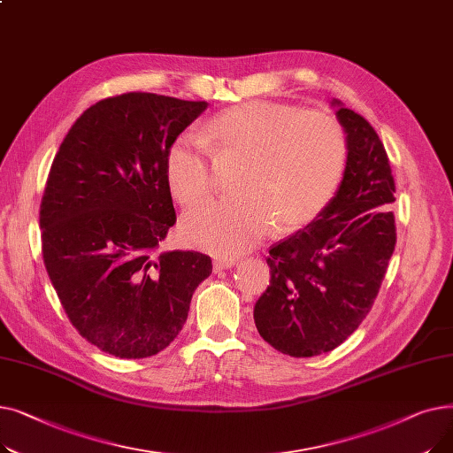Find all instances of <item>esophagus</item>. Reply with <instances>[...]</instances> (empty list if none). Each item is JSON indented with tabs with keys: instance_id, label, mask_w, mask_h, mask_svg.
<instances>
[{
	"instance_id": "obj_1",
	"label": "esophagus",
	"mask_w": 453,
	"mask_h": 453,
	"mask_svg": "<svg viewBox=\"0 0 453 453\" xmlns=\"http://www.w3.org/2000/svg\"><path fill=\"white\" fill-rule=\"evenodd\" d=\"M236 265L234 258H214L212 260V270L214 272H222V270H229Z\"/></svg>"
}]
</instances>
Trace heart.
Returning <instances> with one entry per match:
<instances>
[{
    "mask_svg": "<svg viewBox=\"0 0 453 453\" xmlns=\"http://www.w3.org/2000/svg\"><path fill=\"white\" fill-rule=\"evenodd\" d=\"M203 137L219 161L242 159L233 200L188 211L183 239L219 257L257 246L277 224L292 231L312 222L334 196L347 163V137L336 119L273 101H246L214 115ZM165 181L181 205L212 190V166L202 142L178 135L165 154Z\"/></svg>",
    "mask_w": 453,
    "mask_h": 453,
    "instance_id": "b5f03b06",
    "label": "heart"
}]
</instances>
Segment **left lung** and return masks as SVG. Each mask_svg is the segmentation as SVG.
I'll list each match as a JSON object with an SVG mask.
<instances>
[{
    "label": "left lung",
    "instance_id": "left-lung-1",
    "mask_svg": "<svg viewBox=\"0 0 453 453\" xmlns=\"http://www.w3.org/2000/svg\"><path fill=\"white\" fill-rule=\"evenodd\" d=\"M330 106L347 137L343 180L311 224L270 248V287L253 308L258 334L294 358L336 349L360 326L396 244L382 141L342 101Z\"/></svg>",
    "mask_w": 453,
    "mask_h": 453
}]
</instances>
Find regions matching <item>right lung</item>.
<instances>
[{
	"instance_id": "1",
	"label": "right lung",
	"mask_w": 453,
	"mask_h": 453,
	"mask_svg": "<svg viewBox=\"0 0 453 453\" xmlns=\"http://www.w3.org/2000/svg\"><path fill=\"white\" fill-rule=\"evenodd\" d=\"M205 108L139 91L103 99L53 159L40 205L45 270L79 334L117 358L169 347L212 272L203 253L157 251L176 224L165 154Z\"/></svg>"
}]
</instances>
